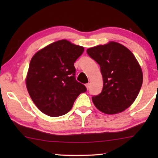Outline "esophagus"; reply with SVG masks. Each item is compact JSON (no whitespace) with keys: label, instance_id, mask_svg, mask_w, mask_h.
<instances>
[{"label":"esophagus","instance_id":"1","mask_svg":"<svg viewBox=\"0 0 158 158\" xmlns=\"http://www.w3.org/2000/svg\"><path fill=\"white\" fill-rule=\"evenodd\" d=\"M85 87H86V89H89V87H90V84L89 83V84H85Z\"/></svg>","mask_w":158,"mask_h":158}]
</instances>
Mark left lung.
<instances>
[{"label":"left lung","mask_w":158,"mask_h":158,"mask_svg":"<svg viewBox=\"0 0 158 158\" xmlns=\"http://www.w3.org/2000/svg\"><path fill=\"white\" fill-rule=\"evenodd\" d=\"M90 57L100 66L103 89L92 98L98 110L106 114L125 111L135 102L143 83V73L133 53L118 42L89 48Z\"/></svg>","instance_id":"obj_1"}]
</instances>
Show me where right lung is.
<instances>
[{
	"label": "right lung",
	"mask_w": 158,
	"mask_h": 158,
	"mask_svg": "<svg viewBox=\"0 0 158 158\" xmlns=\"http://www.w3.org/2000/svg\"><path fill=\"white\" fill-rule=\"evenodd\" d=\"M84 48L60 40L42 48L32 57L26 78L31 98L47 116H60L70 111L86 89L76 81L74 63Z\"/></svg>",
	"instance_id": "obj_1"
}]
</instances>
